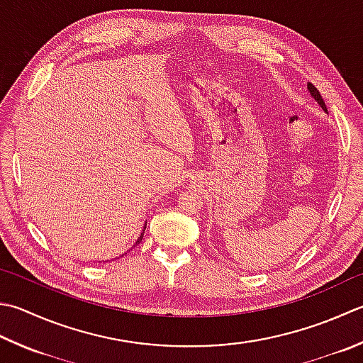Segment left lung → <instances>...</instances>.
Returning a JSON list of instances; mask_svg holds the SVG:
<instances>
[{
	"instance_id": "8db88e82",
	"label": "left lung",
	"mask_w": 363,
	"mask_h": 363,
	"mask_svg": "<svg viewBox=\"0 0 363 363\" xmlns=\"http://www.w3.org/2000/svg\"><path fill=\"white\" fill-rule=\"evenodd\" d=\"M307 88H308V91H310L311 97H313L315 101L319 104V106H321V108H323L325 113H328V108H325V104H324V101H323L321 94H319V91H318V89H316L311 83H307Z\"/></svg>"
}]
</instances>
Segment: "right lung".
<instances>
[{
  "instance_id": "obj_1",
  "label": "right lung",
  "mask_w": 363,
  "mask_h": 363,
  "mask_svg": "<svg viewBox=\"0 0 363 363\" xmlns=\"http://www.w3.org/2000/svg\"><path fill=\"white\" fill-rule=\"evenodd\" d=\"M145 230H146V223H145V226H143V231H141V234H140V238L137 239V242H135V245H138V244L141 242V239H143V234H145ZM135 245H133V247H135ZM130 250H132V248H130ZM130 250H129V252H130Z\"/></svg>"
}]
</instances>
